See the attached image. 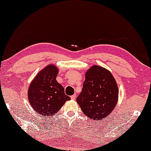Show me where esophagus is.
<instances>
[{"mask_svg":"<svg viewBox=\"0 0 151 151\" xmlns=\"http://www.w3.org/2000/svg\"><path fill=\"white\" fill-rule=\"evenodd\" d=\"M76 98V94H74V95H73V96H71V100H75Z\"/></svg>","mask_w":151,"mask_h":151,"instance_id":"esophagus-1","label":"esophagus"}]
</instances>
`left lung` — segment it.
Wrapping results in <instances>:
<instances>
[{
    "label": "left lung",
    "mask_w": 151,
    "mask_h": 151,
    "mask_svg": "<svg viewBox=\"0 0 151 151\" xmlns=\"http://www.w3.org/2000/svg\"><path fill=\"white\" fill-rule=\"evenodd\" d=\"M118 94L112 73L104 67L93 65L86 71L83 88L76 101L88 118L101 120L115 109Z\"/></svg>",
    "instance_id": "left-lung-1"
}]
</instances>
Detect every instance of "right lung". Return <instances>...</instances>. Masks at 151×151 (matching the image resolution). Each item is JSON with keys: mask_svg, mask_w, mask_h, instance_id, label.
<instances>
[{"mask_svg": "<svg viewBox=\"0 0 151 151\" xmlns=\"http://www.w3.org/2000/svg\"><path fill=\"white\" fill-rule=\"evenodd\" d=\"M58 74V68L51 64L40 70L29 86V102L41 116H52L71 100L65 95L63 86L57 82Z\"/></svg>", "mask_w": 151, "mask_h": 151, "instance_id": "1", "label": "right lung"}]
</instances>
